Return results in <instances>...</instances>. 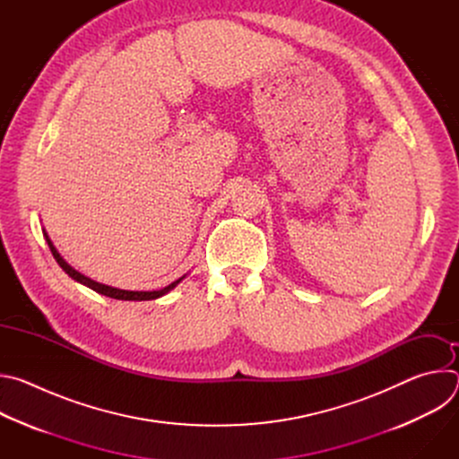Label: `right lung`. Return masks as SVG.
Instances as JSON below:
<instances>
[{
    "instance_id": "1",
    "label": "right lung",
    "mask_w": 459,
    "mask_h": 459,
    "mask_svg": "<svg viewBox=\"0 0 459 459\" xmlns=\"http://www.w3.org/2000/svg\"><path fill=\"white\" fill-rule=\"evenodd\" d=\"M43 236H45V239H47V243H48V248H50L54 259L57 261V265H59L65 273H67L74 281H78V283H82V285H85V287L96 290L98 294L107 296V298H114V299H121V301H149V299H158V298L169 294L172 289H176V287L179 285V281H183V280L186 278V274H183L179 280L172 281L170 285H167V287H163V289H160V290H123V289H116V287H110V285H103V283H98V281H94V280L83 276V274L78 273L76 269H73V267L67 264V261H65V259L61 257V254H59L57 248L54 247V243H52V239L48 238V234H47L45 229H43Z\"/></svg>"
}]
</instances>
